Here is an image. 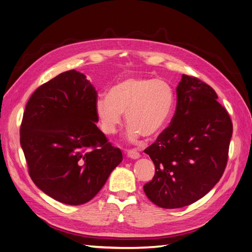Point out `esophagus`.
Wrapping results in <instances>:
<instances>
[{
  "instance_id": "obj_1",
  "label": "esophagus",
  "mask_w": 252,
  "mask_h": 252,
  "mask_svg": "<svg viewBox=\"0 0 252 252\" xmlns=\"http://www.w3.org/2000/svg\"><path fill=\"white\" fill-rule=\"evenodd\" d=\"M127 157L128 158H134V159H136V158H139V157H140V154H139V152H137L136 150H134V149H130V150H127Z\"/></svg>"
}]
</instances>
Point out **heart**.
Wrapping results in <instances>:
<instances>
[{
    "label": "heart",
    "instance_id": "heart-1",
    "mask_svg": "<svg viewBox=\"0 0 252 252\" xmlns=\"http://www.w3.org/2000/svg\"><path fill=\"white\" fill-rule=\"evenodd\" d=\"M173 90L160 79L128 76L111 88L107 98L95 102V115L101 130L114 134L126 114L127 138L136 140L140 135L153 138L162 132L172 112Z\"/></svg>",
    "mask_w": 252,
    "mask_h": 252
}]
</instances>
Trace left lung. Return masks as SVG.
<instances>
[{
    "label": "left lung",
    "instance_id": "left-lung-1",
    "mask_svg": "<svg viewBox=\"0 0 252 252\" xmlns=\"http://www.w3.org/2000/svg\"><path fill=\"white\" fill-rule=\"evenodd\" d=\"M218 96L198 77L183 74L170 125L145 149L156 166L147 197L163 209L189 205L223 175L233 126Z\"/></svg>",
    "mask_w": 252,
    "mask_h": 252
}]
</instances>
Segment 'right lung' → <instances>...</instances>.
Segmentation results:
<instances>
[{"mask_svg": "<svg viewBox=\"0 0 252 252\" xmlns=\"http://www.w3.org/2000/svg\"><path fill=\"white\" fill-rule=\"evenodd\" d=\"M96 98L86 76L70 70L38 87L23 113L20 144L29 175L64 204L92 200L122 160L95 125Z\"/></svg>", "mask_w": 252, "mask_h": 252, "instance_id": "add662e5", "label": "right lung"}]
</instances>
